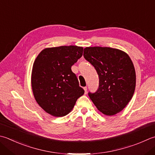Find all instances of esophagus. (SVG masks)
Listing matches in <instances>:
<instances>
[{
    "label": "esophagus",
    "mask_w": 155,
    "mask_h": 155,
    "mask_svg": "<svg viewBox=\"0 0 155 155\" xmlns=\"http://www.w3.org/2000/svg\"><path fill=\"white\" fill-rule=\"evenodd\" d=\"M83 89H84V93H87V87H84L83 88Z\"/></svg>",
    "instance_id": "34e87169"
}]
</instances>
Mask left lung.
Returning a JSON list of instances; mask_svg holds the SVG:
<instances>
[{"label": "left lung", "instance_id": "1", "mask_svg": "<svg viewBox=\"0 0 155 155\" xmlns=\"http://www.w3.org/2000/svg\"><path fill=\"white\" fill-rule=\"evenodd\" d=\"M84 58L95 67L99 78V89L89 93L97 110L106 116L122 111L134 95L136 72L125 51L109 47H87Z\"/></svg>", "mask_w": 155, "mask_h": 155}]
</instances>
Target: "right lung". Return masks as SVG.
<instances>
[{
    "label": "right lung",
    "instance_id": "right-lung-1",
    "mask_svg": "<svg viewBox=\"0 0 155 155\" xmlns=\"http://www.w3.org/2000/svg\"><path fill=\"white\" fill-rule=\"evenodd\" d=\"M77 45L47 48L33 63L31 87L35 101L51 116L62 117L73 109L84 93L71 66L83 55Z\"/></svg>",
    "mask_w": 155,
    "mask_h": 155
}]
</instances>
